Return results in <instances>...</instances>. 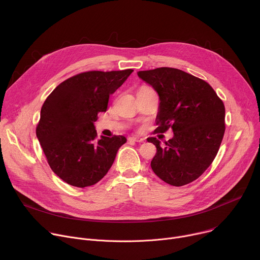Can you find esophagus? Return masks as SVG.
<instances>
[{
    "label": "esophagus",
    "mask_w": 260,
    "mask_h": 260,
    "mask_svg": "<svg viewBox=\"0 0 260 260\" xmlns=\"http://www.w3.org/2000/svg\"><path fill=\"white\" fill-rule=\"evenodd\" d=\"M128 141L142 143V142H144V139H143V138H140V137H138V136H133V137H129V138H128Z\"/></svg>",
    "instance_id": "1"
}]
</instances>
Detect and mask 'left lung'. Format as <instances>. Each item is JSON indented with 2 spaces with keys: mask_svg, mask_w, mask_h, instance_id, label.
<instances>
[{
  "mask_svg": "<svg viewBox=\"0 0 260 260\" xmlns=\"http://www.w3.org/2000/svg\"><path fill=\"white\" fill-rule=\"evenodd\" d=\"M138 76L159 95L154 134L172 128L174 137L156 147L151 168L173 186L197 180L213 162L225 132V107L212 86L191 74L174 68L140 71Z\"/></svg>",
  "mask_w": 260,
  "mask_h": 260,
  "instance_id": "1",
  "label": "left lung"
}]
</instances>
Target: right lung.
<instances>
[{"label": "right lung", "instance_id": "obj_1", "mask_svg": "<svg viewBox=\"0 0 260 260\" xmlns=\"http://www.w3.org/2000/svg\"><path fill=\"white\" fill-rule=\"evenodd\" d=\"M133 71L83 72L61 82L45 100L36 135L51 170L72 186L98 183L126 142L115 135L98 139L93 122Z\"/></svg>", "mask_w": 260, "mask_h": 260}]
</instances>
